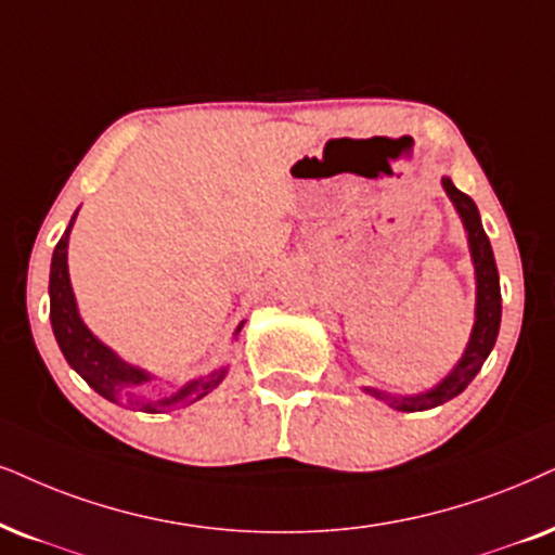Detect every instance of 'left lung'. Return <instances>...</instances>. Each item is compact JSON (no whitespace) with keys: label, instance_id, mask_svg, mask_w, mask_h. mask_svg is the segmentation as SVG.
Returning <instances> with one entry per match:
<instances>
[{"label":"left lung","instance_id":"obj_1","mask_svg":"<svg viewBox=\"0 0 555 555\" xmlns=\"http://www.w3.org/2000/svg\"><path fill=\"white\" fill-rule=\"evenodd\" d=\"M448 199L453 202L455 212H459L461 222H464L466 241H468V254H472L474 263V279H476V307H474V327L468 335L466 350L461 353V359L448 374L440 378L438 384L417 395H391V391L376 389V387H361L369 397L378 399L391 410L397 412H423L433 410V406L446 404L448 399L459 397L468 384L474 382V376L479 374L483 361L492 353L496 335H500V322H502V292H500V273H496L492 243H489L487 233H483L481 215L476 209L474 199L468 194L455 189V184L448 177L440 179Z\"/></svg>","mask_w":555,"mask_h":555}]
</instances>
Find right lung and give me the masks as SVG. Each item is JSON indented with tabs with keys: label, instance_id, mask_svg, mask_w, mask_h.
I'll return each instance as SVG.
<instances>
[{
	"label": "right lung",
	"instance_id": "1",
	"mask_svg": "<svg viewBox=\"0 0 555 555\" xmlns=\"http://www.w3.org/2000/svg\"><path fill=\"white\" fill-rule=\"evenodd\" d=\"M76 215H79V209H76L66 233L61 235L59 245H55L51 261V284H48V294H51L53 335L63 359L68 361V366H72L96 395H102L104 399H109V402L115 404L138 406V410L151 412V415L181 410V406L199 402L202 397H207L209 391L220 387L222 378L228 376L230 363H222V366L212 369L209 374L194 376L181 384L164 382V389L153 391L156 374L120 359L107 343H102L94 333H91L87 322L81 320L79 305H76L74 297L72 276H68V235H72ZM245 320L237 322L233 340H237Z\"/></svg>",
	"mask_w": 555,
	"mask_h": 555
}]
</instances>
